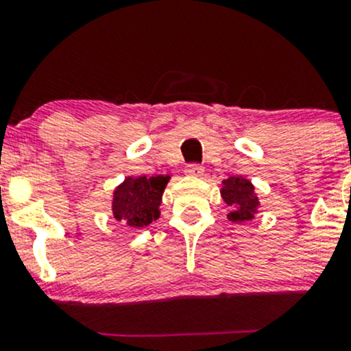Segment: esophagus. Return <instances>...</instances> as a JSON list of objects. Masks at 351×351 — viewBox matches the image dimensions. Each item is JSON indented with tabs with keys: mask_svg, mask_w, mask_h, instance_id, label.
I'll list each match as a JSON object with an SVG mask.
<instances>
[{
	"mask_svg": "<svg viewBox=\"0 0 351 351\" xmlns=\"http://www.w3.org/2000/svg\"><path fill=\"white\" fill-rule=\"evenodd\" d=\"M185 173H186V175H190V176H200L204 173V166L195 165V162H193V165L186 166Z\"/></svg>",
	"mask_w": 351,
	"mask_h": 351,
	"instance_id": "obj_1",
	"label": "esophagus"
}]
</instances>
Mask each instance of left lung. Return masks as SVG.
Here are the masks:
<instances>
[{
  "instance_id": "left-lung-1",
  "label": "left lung",
  "mask_w": 351,
  "mask_h": 351,
  "mask_svg": "<svg viewBox=\"0 0 351 351\" xmlns=\"http://www.w3.org/2000/svg\"><path fill=\"white\" fill-rule=\"evenodd\" d=\"M221 197L230 206L228 219L233 223H245L254 219L258 209V197L255 189L243 176H230L223 182Z\"/></svg>"
}]
</instances>
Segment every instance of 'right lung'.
Listing matches in <instances>:
<instances>
[{"mask_svg":"<svg viewBox=\"0 0 351 351\" xmlns=\"http://www.w3.org/2000/svg\"><path fill=\"white\" fill-rule=\"evenodd\" d=\"M169 176H127L113 195V216L128 228H144L159 217Z\"/></svg>","mask_w":351,"mask_h":351,"instance_id":"add662e5","label":"right lung"}]
</instances>
